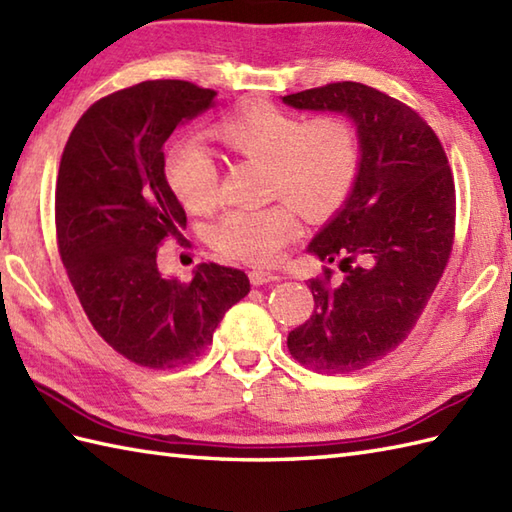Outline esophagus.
Listing matches in <instances>:
<instances>
[{
	"label": "esophagus",
	"mask_w": 512,
	"mask_h": 512,
	"mask_svg": "<svg viewBox=\"0 0 512 512\" xmlns=\"http://www.w3.org/2000/svg\"><path fill=\"white\" fill-rule=\"evenodd\" d=\"M248 277L253 286H266V284H273V281H279V275L268 273V270H250Z\"/></svg>",
	"instance_id": "obj_1"
}]
</instances>
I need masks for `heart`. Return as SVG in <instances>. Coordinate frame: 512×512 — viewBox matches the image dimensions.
I'll list each match as a JSON object with an SVG mask.
<instances>
[{
	"label": "heart",
	"mask_w": 512,
	"mask_h": 512,
	"mask_svg": "<svg viewBox=\"0 0 512 512\" xmlns=\"http://www.w3.org/2000/svg\"><path fill=\"white\" fill-rule=\"evenodd\" d=\"M213 136L233 156L266 165L268 198L284 200L266 209L228 211L211 226L213 246L246 264H273L295 237L297 220L286 201L308 220H323L347 200L361 169V140L341 114L306 121L275 105H248L222 116ZM162 171L189 211H209L217 202L215 160L198 143H173Z\"/></svg>",
	"instance_id": "heart-1"
}]
</instances>
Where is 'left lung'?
<instances>
[{
	"label": "left lung",
	"mask_w": 512,
	"mask_h": 512,
	"mask_svg": "<svg viewBox=\"0 0 512 512\" xmlns=\"http://www.w3.org/2000/svg\"><path fill=\"white\" fill-rule=\"evenodd\" d=\"M297 110L343 112L361 140V169L343 209L308 250L332 268L310 279L314 312L288 334L295 361L352 374L407 339L449 264L455 184L424 118L394 96L341 81L284 96Z\"/></svg>",
	"instance_id": "1"
}]
</instances>
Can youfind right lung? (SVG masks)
Returning a JSON list of instances; mask_svg holds the SVG:
<instances>
[{"instance_id":"1","label":"right lung","mask_w":512,"mask_h":512,"mask_svg":"<svg viewBox=\"0 0 512 512\" xmlns=\"http://www.w3.org/2000/svg\"><path fill=\"white\" fill-rule=\"evenodd\" d=\"M215 96L171 79L107 94L79 118L61 156L54 224L65 273L92 328L140 367L195 361L226 310L250 292L237 268L200 264L191 281L162 277L158 268L162 242L180 239L187 226L162 149Z\"/></svg>"}]
</instances>
